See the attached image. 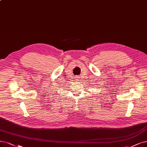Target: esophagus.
<instances>
[{
  "label": "esophagus",
  "mask_w": 147,
  "mask_h": 147,
  "mask_svg": "<svg viewBox=\"0 0 147 147\" xmlns=\"http://www.w3.org/2000/svg\"><path fill=\"white\" fill-rule=\"evenodd\" d=\"M77 78V79H79V78ZM77 80H78V79H77Z\"/></svg>",
  "instance_id": "34e87169"
}]
</instances>
